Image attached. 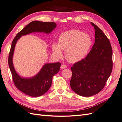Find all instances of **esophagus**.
Instances as JSON below:
<instances>
[{"mask_svg": "<svg viewBox=\"0 0 122 122\" xmlns=\"http://www.w3.org/2000/svg\"><path fill=\"white\" fill-rule=\"evenodd\" d=\"M67 67V66H66V65H62L61 66V69H65V68H66Z\"/></svg>", "mask_w": 122, "mask_h": 122, "instance_id": "34e87169", "label": "esophagus"}]
</instances>
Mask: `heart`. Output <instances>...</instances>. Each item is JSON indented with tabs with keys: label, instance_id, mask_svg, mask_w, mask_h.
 Returning <instances> with one entry per match:
<instances>
[{
	"label": "heart",
	"instance_id": "1",
	"mask_svg": "<svg viewBox=\"0 0 122 122\" xmlns=\"http://www.w3.org/2000/svg\"><path fill=\"white\" fill-rule=\"evenodd\" d=\"M92 46L90 36L76 29H72L61 33L58 42L52 46L53 55L61 58L65 51L66 58L70 63H76L85 57Z\"/></svg>",
	"mask_w": 122,
	"mask_h": 122
}]
</instances>
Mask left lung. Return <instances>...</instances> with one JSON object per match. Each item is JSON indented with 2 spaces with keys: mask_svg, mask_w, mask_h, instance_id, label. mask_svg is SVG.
<instances>
[{
  "mask_svg": "<svg viewBox=\"0 0 122 122\" xmlns=\"http://www.w3.org/2000/svg\"><path fill=\"white\" fill-rule=\"evenodd\" d=\"M95 30V43L84 59L71 67L70 82L72 90L79 95L90 97L105 86L112 70V49L103 31L91 22Z\"/></svg>",
  "mask_w": 122,
  "mask_h": 122,
  "instance_id": "8db88e82",
  "label": "left lung"
}]
</instances>
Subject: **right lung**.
<instances>
[{"instance_id":"obj_1","label":"right lung","mask_w":122,"mask_h":122,"mask_svg":"<svg viewBox=\"0 0 122 122\" xmlns=\"http://www.w3.org/2000/svg\"><path fill=\"white\" fill-rule=\"evenodd\" d=\"M56 27L54 22H43L34 20L29 23L20 31L12 42L8 58V63L15 86L23 93L31 97L43 95L49 90L52 84L53 76L59 71L60 63H46L35 76L31 77L20 76L15 69L13 57L17 41L23 36L35 32L49 34Z\"/></svg>"}]
</instances>
